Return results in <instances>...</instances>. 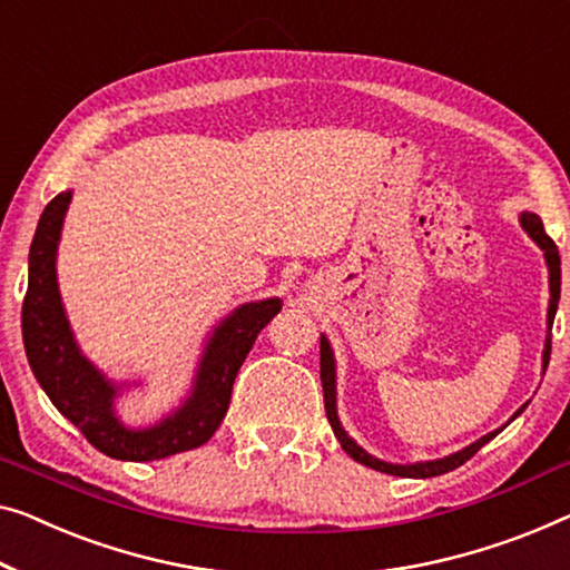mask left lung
Masks as SVG:
<instances>
[{"label": "left lung", "mask_w": 570, "mask_h": 570, "mask_svg": "<svg viewBox=\"0 0 570 570\" xmlns=\"http://www.w3.org/2000/svg\"><path fill=\"white\" fill-rule=\"evenodd\" d=\"M522 227H524V230H528V235L532 237V240L538 243L542 250H546V261H548V268H550L548 327L553 330V320H556V309H558V299H560V256H558V245L550 240V235L546 233V227H542V219L538 215H530V212H524V215H522ZM548 361H550V340L546 343V353H542V368H548ZM320 376H322V392H325V412H327L330 428H333L335 438L340 440V445H343V450L353 458V461L368 465V469H373V471L392 473V475H406V479H432V475L455 471L458 465H463L465 461H471V458L479 453V450L487 445L491 438H497V432H499V430L497 432H489L487 438L475 440L473 445L461 450V453H453V455L443 458V461H428V463H414V465L384 463V461H379V458L368 455L363 448L355 445L353 440L345 435V430L340 428L337 412H335V358H333V351H330V343H327L325 337H322V343H320ZM522 410H524V406H522ZM520 412H517V414H520ZM517 414H514V417H517Z\"/></svg>", "instance_id": "8db88e82"}]
</instances>
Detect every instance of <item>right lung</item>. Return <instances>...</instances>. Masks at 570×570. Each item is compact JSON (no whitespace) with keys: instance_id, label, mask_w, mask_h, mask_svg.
Wrapping results in <instances>:
<instances>
[{"instance_id":"obj_1","label":"right lung","mask_w":570,"mask_h":570,"mask_svg":"<svg viewBox=\"0 0 570 570\" xmlns=\"http://www.w3.org/2000/svg\"><path fill=\"white\" fill-rule=\"evenodd\" d=\"M71 194L61 191L42 209L30 245V278L22 299V340L30 368L56 410L71 420L99 453L117 461H160L199 448L215 435L230 406L233 384L263 327L282 312V302L245 304L215 330L181 410L158 428L132 432L112 412L115 386L76 347L56 284V248Z\"/></svg>"}]
</instances>
